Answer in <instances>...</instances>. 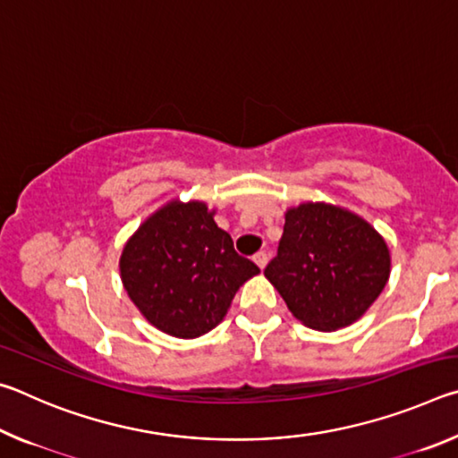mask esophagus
Instances as JSON below:
<instances>
[{
    "label": "esophagus",
    "mask_w": 458,
    "mask_h": 458,
    "mask_svg": "<svg viewBox=\"0 0 458 458\" xmlns=\"http://www.w3.org/2000/svg\"><path fill=\"white\" fill-rule=\"evenodd\" d=\"M254 262H257V267L262 270L267 267V262H268V257H267V252H257L254 254Z\"/></svg>",
    "instance_id": "obj_1"
}]
</instances>
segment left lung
<instances>
[{"instance_id":"obj_1","label":"left lung","mask_w":458,"mask_h":458,"mask_svg":"<svg viewBox=\"0 0 458 458\" xmlns=\"http://www.w3.org/2000/svg\"><path fill=\"white\" fill-rule=\"evenodd\" d=\"M390 248L361 216L305 201L284 212L278 254L265 276L294 319L337 331L360 319L390 278Z\"/></svg>"}]
</instances>
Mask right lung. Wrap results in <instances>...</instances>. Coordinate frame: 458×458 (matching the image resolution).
I'll list each match as a JSON object with an SVG mask.
<instances>
[{
  "mask_svg": "<svg viewBox=\"0 0 458 458\" xmlns=\"http://www.w3.org/2000/svg\"><path fill=\"white\" fill-rule=\"evenodd\" d=\"M204 201L172 199L123 246L119 268L129 299L153 327L193 339L222 323L236 291L260 273L238 257Z\"/></svg>",
  "mask_w": 458,
  "mask_h": 458,
  "instance_id": "obj_1",
  "label": "right lung"
}]
</instances>
